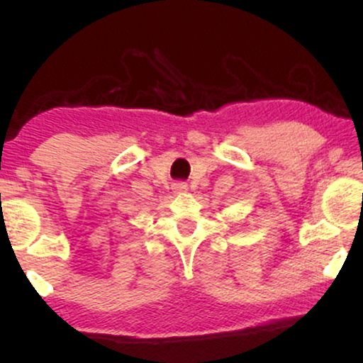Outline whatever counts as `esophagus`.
I'll list each match as a JSON object with an SVG mask.
<instances>
[{
  "label": "esophagus",
  "mask_w": 363,
  "mask_h": 363,
  "mask_svg": "<svg viewBox=\"0 0 363 363\" xmlns=\"http://www.w3.org/2000/svg\"><path fill=\"white\" fill-rule=\"evenodd\" d=\"M173 189H174V192H186L187 184L186 182H174Z\"/></svg>",
  "instance_id": "1"
}]
</instances>
